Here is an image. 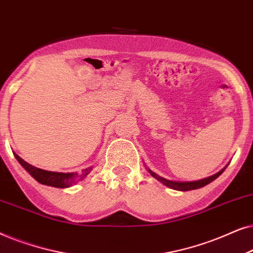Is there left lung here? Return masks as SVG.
Segmentation results:
<instances>
[{"label":"left lung","mask_w":253,"mask_h":253,"mask_svg":"<svg viewBox=\"0 0 253 253\" xmlns=\"http://www.w3.org/2000/svg\"><path fill=\"white\" fill-rule=\"evenodd\" d=\"M228 164L225 166L223 169H221L218 172L211 174V176L207 177V178H204V179H199V180H194V181H176V180H170V179H167V178H163L161 177L160 174H157L156 172H154V171H151L149 168L146 167V169L148 170V172H149L151 176H153L155 179H157L158 181H161L162 184L166 185V186L172 188V190H176V191H191V190H198V188H201L204 186H206L211 181L216 179V178L220 176V174L223 172V171L227 169Z\"/></svg>","instance_id":"8db88e82"}]
</instances>
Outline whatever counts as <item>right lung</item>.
I'll list each match as a JSON object with an SVG mask.
<instances>
[{"label": "right lung", "instance_id": "obj_1", "mask_svg": "<svg viewBox=\"0 0 253 253\" xmlns=\"http://www.w3.org/2000/svg\"><path fill=\"white\" fill-rule=\"evenodd\" d=\"M15 155L16 160L19 162V164L38 181V183L42 185H47V186L52 187H59V188H67L73 186L74 184L79 183L80 180H83L87 174L91 172L93 167H89L84 169L81 173L77 172H54V171H47L39 169V168L33 167L25 162L23 158H21L16 153Z\"/></svg>", "mask_w": 253, "mask_h": 253}]
</instances>
